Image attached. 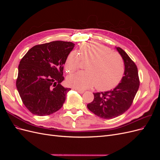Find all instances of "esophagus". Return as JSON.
Wrapping results in <instances>:
<instances>
[{
	"label": "esophagus",
	"instance_id": "esophagus-1",
	"mask_svg": "<svg viewBox=\"0 0 160 160\" xmlns=\"http://www.w3.org/2000/svg\"><path fill=\"white\" fill-rule=\"evenodd\" d=\"M73 89L77 91L79 93H84V90H81V89Z\"/></svg>",
	"mask_w": 160,
	"mask_h": 160
}]
</instances>
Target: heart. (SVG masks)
<instances>
[{
  "label": "heart",
  "mask_w": 160,
  "mask_h": 160,
  "mask_svg": "<svg viewBox=\"0 0 160 160\" xmlns=\"http://www.w3.org/2000/svg\"><path fill=\"white\" fill-rule=\"evenodd\" d=\"M80 56L72 51L67 57L65 69L72 72L81 68L82 62H88L86 71L78 72L67 77L69 86L79 89L95 88L99 91H109L115 88L122 81L125 65L118 53L111 52L109 48L98 42H89L80 47Z\"/></svg>",
  "instance_id": "b5f03b06"
}]
</instances>
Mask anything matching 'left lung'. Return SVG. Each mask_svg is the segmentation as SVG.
<instances>
[{"mask_svg": "<svg viewBox=\"0 0 160 160\" xmlns=\"http://www.w3.org/2000/svg\"><path fill=\"white\" fill-rule=\"evenodd\" d=\"M124 62V75L113 89L93 93L94 99L88 108L98 117L110 119L122 115L132 105L139 86L138 71L135 62L120 47H115Z\"/></svg>", "mask_w": 160, "mask_h": 160, "instance_id": "1", "label": "left lung"}]
</instances>
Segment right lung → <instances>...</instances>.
I'll list each match as a JSON object with an SVG mask.
<instances>
[{
    "mask_svg": "<svg viewBox=\"0 0 160 160\" xmlns=\"http://www.w3.org/2000/svg\"><path fill=\"white\" fill-rule=\"evenodd\" d=\"M75 47L71 42L52 41L34 46L18 65L17 88L25 107L44 116L60 109L71 90L61 85L63 66Z\"/></svg>",
    "mask_w": 160,
    "mask_h": 160,
    "instance_id": "obj_1",
    "label": "right lung"
}]
</instances>
